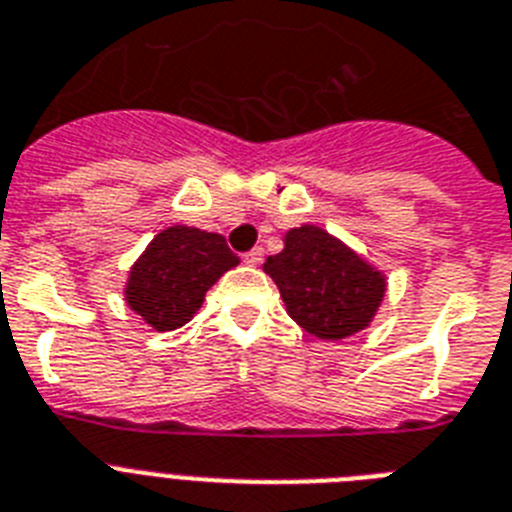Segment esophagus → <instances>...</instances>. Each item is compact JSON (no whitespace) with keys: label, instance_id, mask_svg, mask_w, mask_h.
<instances>
[{"label":"esophagus","instance_id":"34e87169","mask_svg":"<svg viewBox=\"0 0 512 512\" xmlns=\"http://www.w3.org/2000/svg\"><path fill=\"white\" fill-rule=\"evenodd\" d=\"M263 257H265L263 247H255V249H249V252H244L242 260H244V265H252V268H255V265L263 263Z\"/></svg>","mask_w":512,"mask_h":512}]
</instances>
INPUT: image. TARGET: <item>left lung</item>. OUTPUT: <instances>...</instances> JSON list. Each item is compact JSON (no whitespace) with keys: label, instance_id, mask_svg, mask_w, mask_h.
Wrapping results in <instances>:
<instances>
[{"label":"left lung","instance_id":"1","mask_svg":"<svg viewBox=\"0 0 512 512\" xmlns=\"http://www.w3.org/2000/svg\"><path fill=\"white\" fill-rule=\"evenodd\" d=\"M291 320L320 341H343L372 325L388 278L354 247L315 223L283 234V249L265 260Z\"/></svg>","mask_w":512,"mask_h":512}]
</instances>
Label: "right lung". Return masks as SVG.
Segmentation results:
<instances>
[{
    "label": "right lung",
    "mask_w": 512,
    "mask_h": 512,
    "mask_svg": "<svg viewBox=\"0 0 512 512\" xmlns=\"http://www.w3.org/2000/svg\"><path fill=\"white\" fill-rule=\"evenodd\" d=\"M239 265L216 231L171 223L150 239L124 281V302L158 333L182 328L223 273Z\"/></svg>",
    "instance_id": "1"
}]
</instances>
